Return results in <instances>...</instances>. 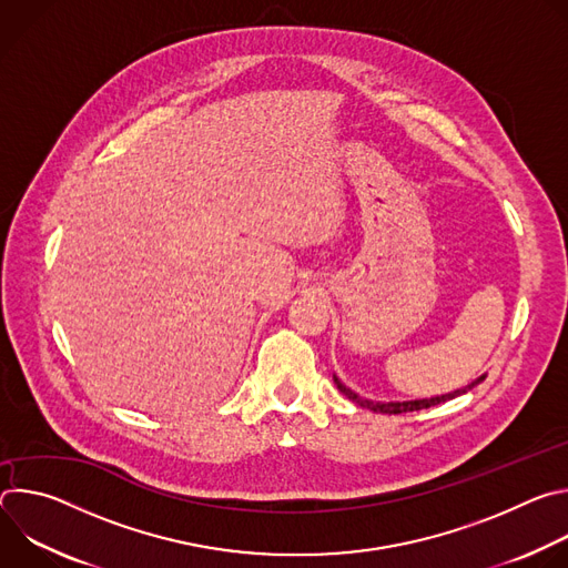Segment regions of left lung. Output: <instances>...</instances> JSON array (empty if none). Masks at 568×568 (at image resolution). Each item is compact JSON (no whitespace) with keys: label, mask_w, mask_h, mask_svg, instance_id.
Returning <instances> with one entry per match:
<instances>
[{"label":"left lung","mask_w":568,"mask_h":568,"mask_svg":"<svg viewBox=\"0 0 568 568\" xmlns=\"http://www.w3.org/2000/svg\"><path fill=\"white\" fill-rule=\"evenodd\" d=\"M485 379V375H480L478 379H474L471 384H467L465 388H458V390H452V393H445V395H436V397H425V399H407V402H373V399H364V397H359L357 393H353L351 388H346L337 377H335V384L339 386V390L342 393H346V397L348 399H353V402H357L359 407H364V409H371V412H375V414H407V412H420V409H429V407H436V404H440V402H447V399H454V397H458V395H463V393H467V390H471L476 384H480Z\"/></svg>","instance_id":"left-lung-1"}]
</instances>
